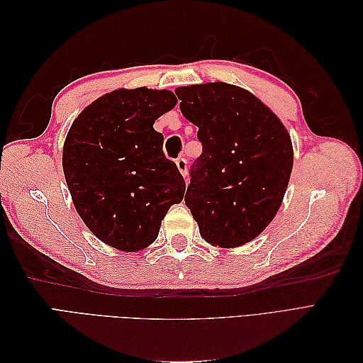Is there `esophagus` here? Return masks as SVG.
<instances>
[{
    "instance_id": "1",
    "label": "esophagus",
    "mask_w": 363,
    "mask_h": 363,
    "mask_svg": "<svg viewBox=\"0 0 363 363\" xmlns=\"http://www.w3.org/2000/svg\"><path fill=\"white\" fill-rule=\"evenodd\" d=\"M175 163H177V168L182 172V175L188 174V160H186L184 157H179L177 160H175Z\"/></svg>"
}]
</instances>
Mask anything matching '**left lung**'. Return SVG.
<instances>
[{
  "label": "left lung",
  "instance_id": "8db88e82",
  "mask_svg": "<svg viewBox=\"0 0 363 363\" xmlns=\"http://www.w3.org/2000/svg\"><path fill=\"white\" fill-rule=\"evenodd\" d=\"M175 95L203 145L184 203L206 242L244 245L267 228L283 201L294 163L291 136L242 87L216 82L179 87Z\"/></svg>",
  "mask_w": 363,
  "mask_h": 363
}]
</instances>
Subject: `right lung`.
I'll return each instance as SVG.
<instances>
[{"instance_id":"obj_1","label":"right lung","mask_w":363,"mask_h":363,"mask_svg":"<svg viewBox=\"0 0 363 363\" xmlns=\"http://www.w3.org/2000/svg\"><path fill=\"white\" fill-rule=\"evenodd\" d=\"M177 98L147 87L119 89L87 106L63 145V172L83 223L104 244L139 251L183 200L186 183L152 128Z\"/></svg>"}]
</instances>
